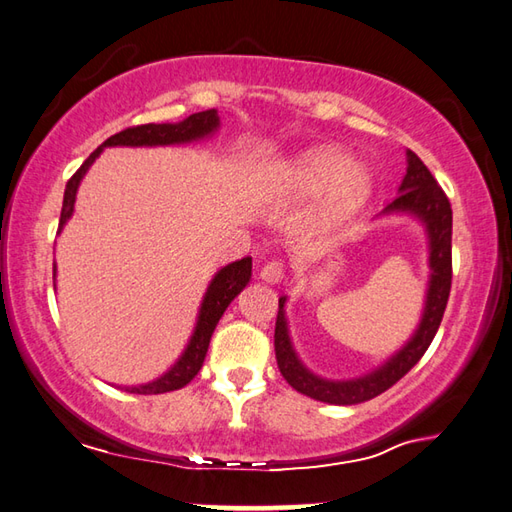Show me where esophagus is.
<instances>
[{
  "instance_id": "1",
  "label": "esophagus",
  "mask_w": 512,
  "mask_h": 512,
  "mask_svg": "<svg viewBox=\"0 0 512 512\" xmlns=\"http://www.w3.org/2000/svg\"><path fill=\"white\" fill-rule=\"evenodd\" d=\"M286 268L281 262H268L264 264V268L259 270V279L266 281V284H279L281 279H284Z\"/></svg>"
}]
</instances>
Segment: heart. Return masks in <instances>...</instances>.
I'll return each instance as SVG.
<instances>
[{
  "instance_id": "obj_1",
  "label": "heart",
  "mask_w": 512,
  "mask_h": 512,
  "mask_svg": "<svg viewBox=\"0 0 512 512\" xmlns=\"http://www.w3.org/2000/svg\"><path fill=\"white\" fill-rule=\"evenodd\" d=\"M264 189L273 200L303 202L323 195L314 224L332 226L356 213L374 189L372 173L339 147H314L268 169Z\"/></svg>"
}]
</instances>
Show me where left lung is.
<instances>
[{"instance_id": "obj_1", "label": "left lung", "mask_w": 512, "mask_h": 512, "mask_svg": "<svg viewBox=\"0 0 512 512\" xmlns=\"http://www.w3.org/2000/svg\"><path fill=\"white\" fill-rule=\"evenodd\" d=\"M383 213H409L427 228L429 235V288L427 301L418 330L411 339L398 350L387 363L380 365L374 372L352 380H328L299 361L295 347L290 343L288 321H286V297L279 299V312L275 323V354L279 372L295 387L299 394L310 396L314 400L330 402V405H358V402L372 400L383 394L391 385L405 376L416 365L422 354L427 352L433 336H436L440 321L447 308L451 292V231H453V213L447 193L442 191L431 171L424 162L407 149V173L402 178L396 200L385 206Z\"/></svg>"}]
</instances>
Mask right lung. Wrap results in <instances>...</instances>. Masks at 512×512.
Wrapping results in <instances>:
<instances>
[{"instance_id": "1", "label": "right lung", "mask_w": 512, "mask_h": 512, "mask_svg": "<svg viewBox=\"0 0 512 512\" xmlns=\"http://www.w3.org/2000/svg\"><path fill=\"white\" fill-rule=\"evenodd\" d=\"M217 127H220V116H217V110H206V112L191 114L189 118H184V121H180V123H160V125L149 123V125L127 127V129H123V132L110 136L99 149L92 151L90 158L83 162L79 171H76L74 176L68 180V184H65L63 209H61V220H59L57 233L63 231L65 222L72 217L79 184H81L85 173H88V169L92 167V162L101 156V151L105 147L182 145V143H193V140H202L206 136L215 134ZM250 268H253V259L244 257V259H239V262H233V264L224 266L222 270H217L215 277L211 279L209 288H206V292H204L198 323H195V330L191 334L187 347H184L182 356L160 378L151 380V383H145V385L125 387V391H129V394H145V396L147 394H165V391H176L187 383H191L204 363V356H206V350H209L211 334L215 330L217 321L222 319V314L228 308V303H231L250 281ZM52 277H57V264L52 266Z\"/></svg>"}]
</instances>
